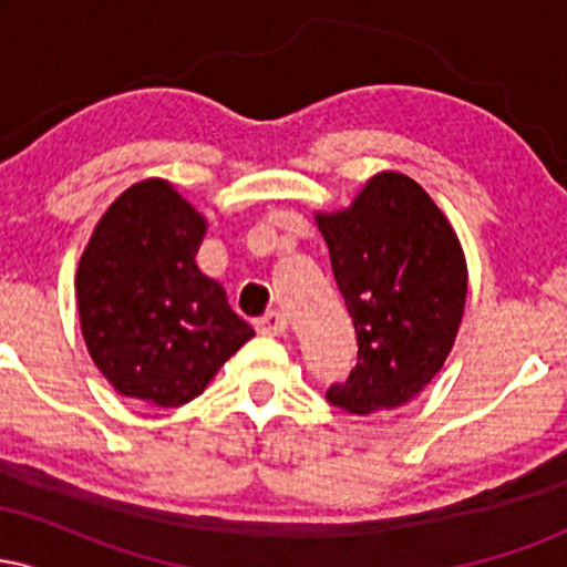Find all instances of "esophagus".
<instances>
[{"instance_id":"1","label":"esophagus","mask_w":567,"mask_h":567,"mask_svg":"<svg viewBox=\"0 0 567 567\" xmlns=\"http://www.w3.org/2000/svg\"><path fill=\"white\" fill-rule=\"evenodd\" d=\"M256 330L261 336H282L288 330V317L282 311H266L261 320H256Z\"/></svg>"}]
</instances>
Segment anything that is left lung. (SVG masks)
<instances>
[{
  "label": "left lung",
  "instance_id": "obj_1",
  "mask_svg": "<svg viewBox=\"0 0 567 567\" xmlns=\"http://www.w3.org/2000/svg\"><path fill=\"white\" fill-rule=\"evenodd\" d=\"M357 333V365L330 405L368 415L413 400L451 354L466 303L458 237L402 173L368 181L349 210L317 216Z\"/></svg>",
  "mask_w": 567,
  "mask_h": 567
}]
</instances>
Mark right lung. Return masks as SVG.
<instances>
[{"label":"right lung","instance_id":"right-lung-1","mask_svg":"<svg viewBox=\"0 0 567 567\" xmlns=\"http://www.w3.org/2000/svg\"><path fill=\"white\" fill-rule=\"evenodd\" d=\"M205 218L167 181L130 186L97 220L76 269L90 357L120 394L178 408L252 338L194 264Z\"/></svg>","mask_w":567,"mask_h":567}]
</instances>
